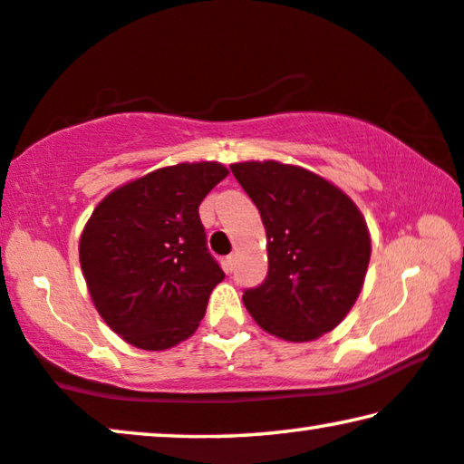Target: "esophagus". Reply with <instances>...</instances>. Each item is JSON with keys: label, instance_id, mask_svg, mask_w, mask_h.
I'll return each instance as SVG.
<instances>
[{"label": "esophagus", "instance_id": "1", "mask_svg": "<svg viewBox=\"0 0 464 464\" xmlns=\"http://www.w3.org/2000/svg\"><path fill=\"white\" fill-rule=\"evenodd\" d=\"M223 266H225V273H233V268H235V254L227 256L225 262H223Z\"/></svg>", "mask_w": 464, "mask_h": 464}]
</instances>
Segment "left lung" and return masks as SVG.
<instances>
[{
    "mask_svg": "<svg viewBox=\"0 0 464 464\" xmlns=\"http://www.w3.org/2000/svg\"><path fill=\"white\" fill-rule=\"evenodd\" d=\"M266 229L268 273L246 289L252 319L287 342H313L343 321L361 294L371 237L335 185L275 160L231 164Z\"/></svg>",
    "mask_w": 464,
    "mask_h": 464,
    "instance_id": "left-lung-1",
    "label": "left lung"
}]
</instances>
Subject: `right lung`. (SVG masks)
Segmentation results:
<instances>
[{
  "mask_svg": "<svg viewBox=\"0 0 464 464\" xmlns=\"http://www.w3.org/2000/svg\"><path fill=\"white\" fill-rule=\"evenodd\" d=\"M227 175L218 162L166 166L108 193L87 220L82 275L102 319L124 342L166 350L198 329L225 279L198 208Z\"/></svg>",
  "mask_w": 464,
  "mask_h": 464,
  "instance_id": "right-lung-1",
  "label": "right lung"
}]
</instances>
